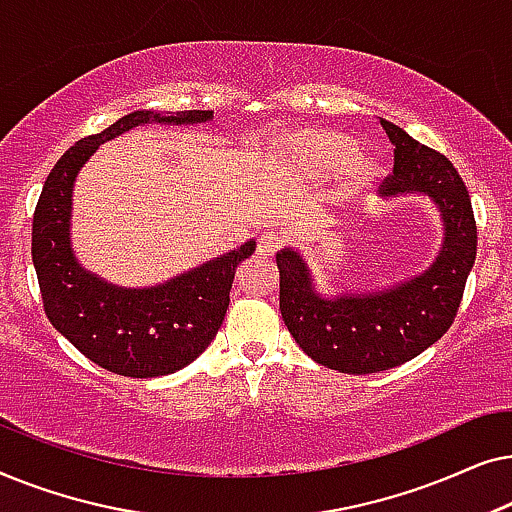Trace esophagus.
I'll return each mask as SVG.
<instances>
[{
  "mask_svg": "<svg viewBox=\"0 0 512 512\" xmlns=\"http://www.w3.org/2000/svg\"><path fill=\"white\" fill-rule=\"evenodd\" d=\"M279 247H282V240H279L277 235L265 233V235L258 237V254L265 256V258H268V256H275Z\"/></svg>",
  "mask_w": 512,
  "mask_h": 512,
  "instance_id": "obj_1",
  "label": "esophagus"
}]
</instances>
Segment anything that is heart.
<instances>
[{
    "mask_svg": "<svg viewBox=\"0 0 512 512\" xmlns=\"http://www.w3.org/2000/svg\"><path fill=\"white\" fill-rule=\"evenodd\" d=\"M277 153L305 179L335 181L328 193L331 205H347L361 198L380 177V163L366 151H354V139L342 132H296L277 142Z\"/></svg>",
    "mask_w": 512,
    "mask_h": 512,
    "instance_id": "1",
    "label": "heart"
}]
</instances>
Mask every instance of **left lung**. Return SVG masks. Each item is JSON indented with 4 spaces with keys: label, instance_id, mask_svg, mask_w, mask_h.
Wrapping results in <instances>:
<instances>
[{
    "label": "left lung",
    "instance_id": "1",
    "mask_svg": "<svg viewBox=\"0 0 512 512\" xmlns=\"http://www.w3.org/2000/svg\"><path fill=\"white\" fill-rule=\"evenodd\" d=\"M394 149L382 200L424 195L443 223L431 265L375 289L321 293L300 249L277 251L279 310L298 347L321 366L349 375L380 373L415 359L443 338L475 263L478 230L468 191L450 160L380 118Z\"/></svg>",
    "mask_w": 512,
    "mask_h": 512
}]
</instances>
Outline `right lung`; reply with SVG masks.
Segmentation results:
<instances>
[{
    "label": "right lung",
    "instance_id": "1",
    "mask_svg": "<svg viewBox=\"0 0 512 512\" xmlns=\"http://www.w3.org/2000/svg\"><path fill=\"white\" fill-rule=\"evenodd\" d=\"M214 111L139 109L100 135L76 142L48 174L32 221V263L46 317L97 366L125 377L181 370L209 347L226 317L235 270L256 251L249 240L228 254L153 286H118L83 268L72 247V198L81 167L100 144L139 125L209 123Z\"/></svg>",
    "mask_w": 512,
    "mask_h": 512
}]
</instances>
